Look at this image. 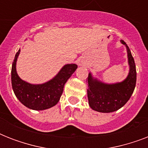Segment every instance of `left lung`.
I'll list each match as a JSON object with an SVG mask.
<instances>
[{
	"instance_id": "obj_1",
	"label": "left lung",
	"mask_w": 148,
	"mask_h": 148,
	"mask_svg": "<svg viewBox=\"0 0 148 148\" xmlns=\"http://www.w3.org/2000/svg\"><path fill=\"white\" fill-rule=\"evenodd\" d=\"M121 43L126 45L127 49L130 65L127 77L121 83L115 84H105L99 82L93 79L90 74L87 78L89 105L93 110L98 112L110 113L122 108L128 101L135 88L137 71L134 60L126 43L122 40Z\"/></svg>"
}]
</instances>
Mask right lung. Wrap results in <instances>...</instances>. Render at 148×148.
Segmentation results:
<instances>
[{
	"label": "right lung",
	"mask_w": 148,
	"mask_h": 148,
	"mask_svg": "<svg viewBox=\"0 0 148 148\" xmlns=\"http://www.w3.org/2000/svg\"><path fill=\"white\" fill-rule=\"evenodd\" d=\"M20 50L15 54L11 68V83L16 97L27 108L41 110L56 105L62 95L65 83L77 68V65L67 64L51 81L43 84H31L22 81L16 71V61Z\"/></svg>",
	"instance_id": "add662e5"
}]
</instances>
